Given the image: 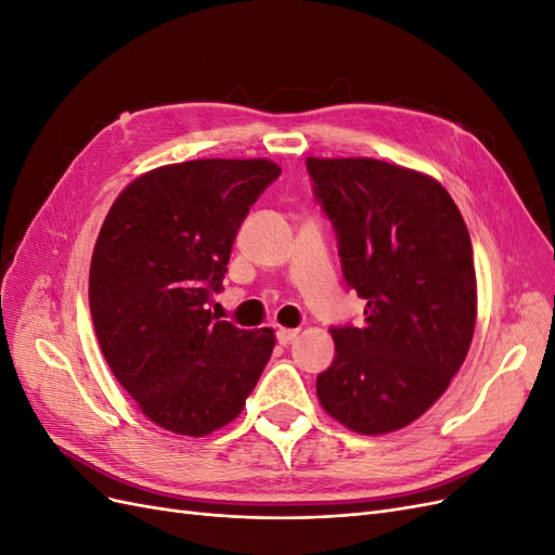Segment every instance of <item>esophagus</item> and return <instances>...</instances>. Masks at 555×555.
<instances>
[{
    "instance_id": "34e87169",
    "label": "esophagus",
    "mask_w": 555,
    "mask_h": 555,
    "mask_svg": "<svg viewBox=\"0 0 555 555\" xmlns=\"http://www.w3.org/2000/svg\"><path fill=\"white\" fill-rule=\"evenodd\" d=\"M298 335V328H278L275 331V338L280 345H289Z\"/></svg>"
}]
</instances>
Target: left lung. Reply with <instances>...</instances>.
Masks as SVG:
<instances>
[{"label": "left lung", "instance_id": "1", "mask_svg": "<svg viewBox=\"0 0 555 555\" xmlns=\"http://www.w3.org/2000/svg\"><path fill=\"white\" fill-rule=\"evenodd\" d=\"M338 238L363 326H331L317 375L322 408L363 435L412 424L459 373L473 343L477 280L463 215L438 180L377 159H306Z\"/></svg>", "mask_w": 555, "mask_h": 555}]
</instances>
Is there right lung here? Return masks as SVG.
<instances>
[{"mask_svg": "<svg viewBox=\"0 0 555 555\" xmlns=\"http://www.w3.org/2000/svg\"><path fill=\"white\" fill-rule=\"evenodd\" d=\"M268 159L162 166L115 198L90 266V310L115 379L157 426L201 438L236 418L275 347L210 310Z\"/></svg>", "mask_w": 555, "mask_h": 555, "instance_id": "obj_1", "label": "right lung"}]
</instances>
